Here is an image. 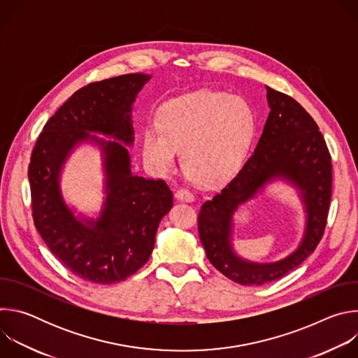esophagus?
Masks as SVG:
<instances>
[{"label":"esophagus","instance_id":"34e87169","mask_svg":"<svg viewBox=\"0 0 358 358\" xmlns=\"http://www.w3.org/2000/svg\"><path fill=\"white\" fill-rule=\"evenodd\" d=\"M176 198H177L178 201L191 202V201H194V194H192L189 189H187V188H178V189L176 191Z\"/></svg>","mask_w":358,"mask_h":358}]
</instances>
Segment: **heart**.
<instances>
[{"label":"heart","instance_id":"obj_1","mask_svg":"<svg viewBox=\"0 0 358 358\" xmlns=\"http://www.w3.org/2000/svg\"><path fill=\"white\" fill-rule=\"evenodd\" d=\"M159 124L148 126L143 137L144 156L152 167L171 171L184 150V169L192 181L221 185L243 167L257 116L239 96L198 90L169 101Z\"/></svg>","mask_w":358,"mask_h":358}]
</instances>
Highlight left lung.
Instances as JSON below:
<instances>
[{
	"label": "left lung",
	"instance_id": "8db88e82",
	"mask_svg": "<svg viewBox=\"0 0 358 358\" xmlns=\"http://www.w3.org/2000/svg\"><path fill=\"white\" fill-rule=\"evenodd\" d=\"M271 108L257 148L224 189L202 203L198 234L207 258L224 276L248 286L280 279L297 268L323 238L331 199V156L319 126L300 103L269 86ZM285 176L302 189L308 210V228L302 245L276 264H250L239 260L229 242L230 218L273 176Z\"/></svg>",
	"mask_w": 358,
	"mask_h": 358
}]
</instances>
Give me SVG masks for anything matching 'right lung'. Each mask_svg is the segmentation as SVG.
I'll use <instances>...</instances> for the list:
<instances>
[{
  "instance_id": "right-lung-1",
  "label": "right lung",
  "mask_w": 358,
  "mask_h": 358,
  "mask_svg": "<svg viewBox=\"0 0 358 358\" xmlns=\"http://www.w3.org/2000/svg\"><path fill=\"white\" fill-rule=\"evenodd\" d=\"M148 79L129 73L80 87L45 123L32 150L28 178L35 228L59 262L87 282L112 285L136 273L148 261L159 224L173 206L164 180L130 173L127 148L117 141L99 140L106 155L108 199L96 224L76 221L58 184L68 151L87 131L133 143L131 105Z\"/></svg>"
}]
</instances>
